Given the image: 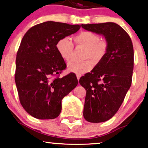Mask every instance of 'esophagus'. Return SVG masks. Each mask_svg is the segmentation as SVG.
Instances as JSON below:
<instances>
[{
	"instance_id": "34e87169",
	"label": "esophagus",
	"mask_w": 148,
	"mask_h": 148,
	"mask_svg": "<svg viewBox=\"0 0 148 148\" xmlns=\"http://www.w3.org/2000/svg\"><path fill=\"white\" fill-rule=\"evenodd\" d=\"M80 77H81V75H77V79H78V81L79 80V79H80Z\"/></svg>"
}]
</instances>
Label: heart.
<instances>
[{"mask_svg":"<svg viewBox=\"0 0 148 148\" xmlns=\"http://www.w3.org/2000/svg\"><path fill=\"white\" fill-rule=\"evenodd\" d=\"M75 42L79 47L85 48L84 58H90L94 64L98 63L106 53L108 44L104 40H100V36L94 32H82L74 38ZM56 50L62 59L69 61L71 57L74 49L72 40L69 37L62 38L57 42ZM92 68L90 60L77 62L71 61L67 64L69 72L82 75L88 72Z\"/></svg>","mask_w":148,"mask_h":148,"instance_id":"obj_1","label":"heart"}]
</instances>
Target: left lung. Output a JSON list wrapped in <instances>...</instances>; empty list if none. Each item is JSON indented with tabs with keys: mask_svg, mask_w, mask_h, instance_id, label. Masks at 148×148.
Wrapping results in <instances>:
<instances>
[{
	"mask_svg": "<svg viewBox=\"0 0 148 148\" xmlns=\"http://www.w3.org/2000/svg\"><path fill=\"white\" fill-rule=\"evenodd\" d=\"M88 31L104 37L106 53L91 71L79 79L86 90L84 116L90 123H102L116 114L130 88L134 53L128 34L112 22L82 24Z\"/></svg>",
	"mask_w": 148,
	"mask_h": 148,
	"instance_id": "left-lung-1",
	"label": "left lung"
}]
</instances>
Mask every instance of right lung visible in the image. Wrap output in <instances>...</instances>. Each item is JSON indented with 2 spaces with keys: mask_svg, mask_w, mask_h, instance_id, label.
I'll list each match as a JSON object with an SVG mask.
<instances>
[{
  "mask_svg": "<svg viewBox=\"0 0 148 148\" xmlns=\"http://www.w3.org/2000/svg\"><path fill=\"white\" fill-rule=\"evenodd\" d=\"M79 29V25L46 21L24 35L16 58L15 80L20 102L31 116L56 118L61 112L62 100L78 84L73 73L62 78L52 77L66 68L56 43Z\"/></svg>",
  "mask_w": 148,
  "mask_h": 148,
  "instance_id": "add662e5",
  "label": "right lung"
}]
</instances>
